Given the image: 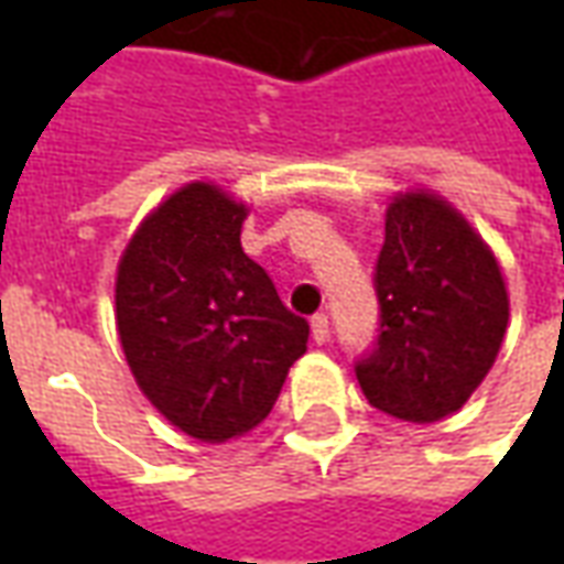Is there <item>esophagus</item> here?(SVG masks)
Instances as JSON below:
<instances>
[{
	"mask_svg": "<svg viewBox=\"0 0 564 564\" xmlns=\"http://www.w3.org/2000/svg\"><path fill=\"white\" fill-rule=\"evenodd\" d=\"M311 335H314V341L317 344L329 341V317H326V314L311 317Z\"/></svg>",
	"mask_w": 564,
	"mask_h": 564,
	"instance_id": "1",
	"label": "esophagus"
}]
</instances>
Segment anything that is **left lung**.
<instances>
[{"mask_svg": "<svg viewBox=\"0 0 564 564\" xmlns=\"http://www.w3.org/2000/svg\"><path fill=\"white\" fill-rule=\"evenodd\" d=\"M375 286L378 350L356 366L368 404L420 425L456 414L508 332V283L492 247L435 189H404L387 205Z\"/></svg>", "mask_w": 564, "mask_h": 564, "instance_id": "8db88e82", "label": "left lung"}]
</instances>
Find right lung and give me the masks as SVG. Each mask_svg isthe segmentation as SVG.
Returning a JSON list of instances; mask_svg holds the SVG:
<instances>
[{
  "label": "right lung",
  "mask_w": 564,
  "mask_h": 564,
  "mask_svg": "<svg viewBox=\"0 0 564 564\" xmlns=\"http://www.w3.org/2000/svg\"><path fill=\"white\" fill-rule=\"evenodd\" d=\"M247 214L214 181H189L139 223L117 262L129 371L174 429L205 444L262 423L307 350V323L241 247Z\"/></svg>",
  "instance_id": "1"
}]
</instances>
